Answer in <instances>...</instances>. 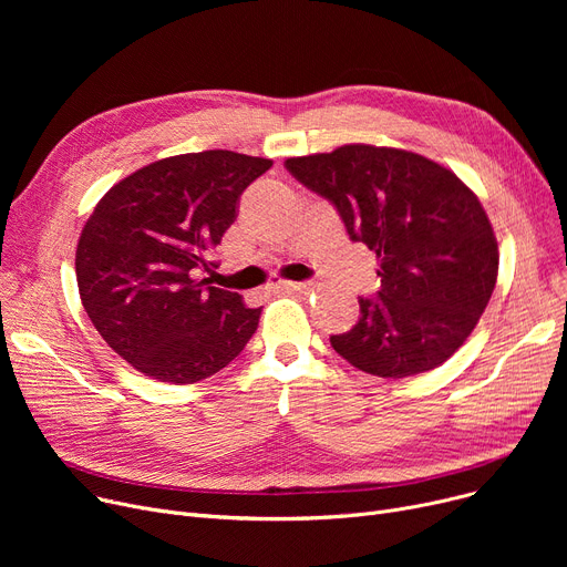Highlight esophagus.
Listing matches in <instances>:
<instances>
[{"instance_id":"1","label":"esophagus","mask_w":567,"mask_h":567,"mask_svg":"<svg viewBox=\"0 0 567 567\" xmlns=\"http://www.w3.org/2000/svg\"><path fill=\"white\" fill-rule=\"evenodd\" d=\"M276 287L285 289V291H301V293H308L315 289L312 282H278Z\"/></svg>"}]
</instances>
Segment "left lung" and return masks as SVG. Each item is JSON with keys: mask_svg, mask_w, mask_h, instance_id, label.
I'll use <instances>...</instances> for the list:
<instances>
[{"mask_svg": "<svg viewBox=\"0 0 567 567\" xmlns=\"http://www.w3.org/2000/svg\"><path fill=\"white\" fill-rule=\"evenodd\" d=\"M285 167L329 199L351 241L379 259L381 287L331 347L383 379L434 370L464 344L485 312L498 246L481 199L455 172L393 146L344 144L287 158Z\"/></svg>", "mask_w": 567, "mask_h": 567, "instance_id": "obj_1", "label": "left lung"}]
</instances>
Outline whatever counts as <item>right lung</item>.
<instances>
[{"instance_id": "1", "label": "right lung", "mask_w": 567, "mask_h": 567, "mask_svg": "<svg viewBox=\"0 0 567 567\" xmlns=\"http://www.w3.org/2000/svg\"><path fill=\"white\" fill-rule=\"evenodd\" d=\"M274 161L182 154L114 184L82 227L75 276L101 338L144 377L195 383L227 368L257 331L261 308L199 280L241 193Z\"/></svg>"}]
</instances>
